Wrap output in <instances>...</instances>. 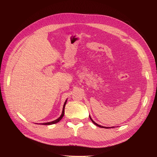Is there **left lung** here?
Segmentation results:
<instances>
[{"label":"left lung","instance_id":"left-lung-1","mask_svg":"<svg viewBox=\"0 0 157 157\" xmlns=\"http://www.w3.org/2000/svg\"><path fill=\"white\" fill-rule=\"evenodd\" d=\"M90 119H91V121H92V122L94 123V124H95V125H96V126H99V127H100V128H106V127H104V126H100V125H99V124H97V123H96V122H95L92 119V118H91V117H90ZM112 128H114V127H112ZM107 128H108V127H107Z\"/></svg>","mask_w":157,"mask_h":157}]
</instances>
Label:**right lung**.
<instances>
[{
	"mask_svg": "<svg viewBox=\"0 0 157 157\" xmlns=\"http://www.w3.org/2000/svg\"><path fill=\"white\" fill-rule=\"evenodd\" d=\"M66 103H67V100L65 101V102L64 103V105H63V111H62V113H61V115L58 118V119H56V121H52V122H46V123H42V124H43V125H50V124H55V123H57V122H58L61 118H63V115H64V113H65V104H66Z\"/></svg>",
	"mask_w": 157,
	"mask_h": 157,
	"instance_id": "add662e5",
	"label": "right lung"
}]
</instances>
